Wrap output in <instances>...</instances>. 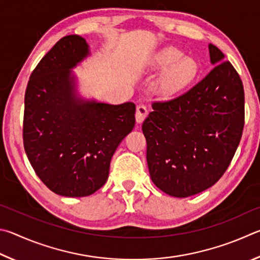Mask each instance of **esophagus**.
Here are the masks:
<instances>
[{"instance_id": "34e87169", "label": "esophagus", "mask_w": 260, "mask_h": 260, "mask_svg": "<svg viewBox=\"0 0 260 260\" xmlns=\"http://www.w3.org/2000/svg\"><path fill=\"white\" fill-rule=\"evenodd\" d=\"M147 114V107L145 106L144 104H139L137 106V109H136V121H137V123H143V121L146 118Z\"/></svg>"}]
</instances>
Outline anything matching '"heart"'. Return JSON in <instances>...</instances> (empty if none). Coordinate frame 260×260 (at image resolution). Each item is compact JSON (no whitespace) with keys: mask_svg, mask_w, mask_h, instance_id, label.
I'll use <instances>...</instances> for the list:
<instances>
[{"mask_svg":"<svg viewBox=\"0 0 260 260\" xmlns=\"http://www.w3.org/2000/svg\"><path fill=\"white\" fill-rule=\"evenodd\" d=\"M178 49L167 48L154 58L157 68H168L158 80V90L163 94H174L185 88L194 79L198 65L192 58H183Z\"/></svg>","mask_w":260,"mask_h":260,"instance_id":"obj_1","label":"heart"}]
</instances>
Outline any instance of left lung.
I'll return each mask as SVG.
<instances>
[{"label": "left lung", "mask_w": 260, "mask_h": 260, "mask_svg": "<svg viewBox=\"0 0 260 260\" xmlns=\"http://www.w3.org/2000/svg\"><path fill=\"white\" fill-rule=\"evenodd\" d=\"M215 67L185 93L154 102L143 123L151 179L188 198L211 187L229 168L244 126V90L233 65L209 44Z\"/></svg>", "instance_id": "8db88e82"}]
</instances>
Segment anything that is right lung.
Segmentation results:
<instances>
[{"instance_id": "1", "label": "right lung", "mask_w": 260, "mask_h": 260, "mask_svg": "<svg viewBox=\"0 0 260 260\" xmlns=\"http://www.w3.org/2000/svg\"><path fill=\"white\" fill-rule=\"evenodd\" d=\"M79 35L58 41L31 72L22 139L35 174L53 193L88 197L106 183L114 152L135 126L136 105L77 97L72 68L88 56Z\"/></svg>"}]
</instances>
